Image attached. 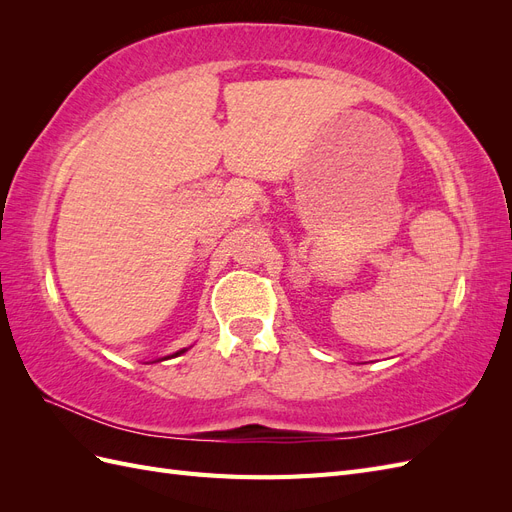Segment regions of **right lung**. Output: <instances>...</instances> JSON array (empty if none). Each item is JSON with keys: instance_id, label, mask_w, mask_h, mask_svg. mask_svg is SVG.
<instances>
[{"instance_id": "add662e5", "label": "right lung", "mask_w": 512, "mask_h": 512, "mask_svg": "<svg viewBox=\"0 0 512 512\" xmlns=\"http://www.w3.org/2000/svg\"><path fill=\"white\" fill-rule=\"evenodd\" d=\"M183 352H185V350H179V352H177V354H173V356H179V354H183Z\"/></svg>"}]
</instances>
